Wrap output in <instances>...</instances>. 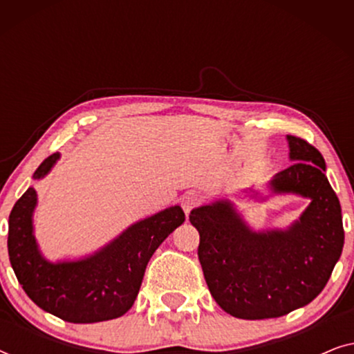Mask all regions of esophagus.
<instances>
[{"label":"esophagus","instance_id":"esophagus-1","mask_svg":"<svg viewBox=\"0 0 354 354\" xmlns=\"http://www.w3.org/2000/svg\"><path fill=\"white\" fill-rule=\"evenodd\" d=\"M200 201H201V198L195 192H190V193H187V195H183V198H182V207H183V211H185V214L187 216L190 214V211L195 206L200 205Z\"/></svg>","mask_w":354,"mask_h":354}]
</instances>
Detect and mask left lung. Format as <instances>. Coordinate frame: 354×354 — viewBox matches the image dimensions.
Masks as SVG:
<instances>
[{
    "label": "left lung",
    "mask_w": 354,
    "mask_h": 354,
    "mask_svg": "<svg viewBox=\"0 0 354 354\" xmlns=\"http://www.w3.org/2000/svg\"><path fill=\"white\" fill-rule=\"evenodd\" d=\"M293 164L270 178L272 195H298L309 205L287 229L253 230L227 200L195 207L200 258L216 303L239 319L280 317L322 292L340 259L345 232L340 201L313 145L287 135ZM254 200H266L253 188Z\"/></svg>",
    "instance_id": "8db88e82"
}]
</instances>
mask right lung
Listing matches in <instances>:
<instances>
[{
    "label": "right lung",
    "instance_id": "obj_1",
    "mask_svg": "<svg viewBox=\"0 0 354 354\" xmlns=\"http://www.w3.org/2000/svg\"><path fill=\"white\" fill-rule=\"evenodd\" d=\"M59 158V153L48 156L33 180L45 177ZM35 206L37 192L28 187L9 214V261L24 292L37 306L74 324L124 316L137 298L153 253L185 221L180 206L166 207L127 227L93 254L51 263L33 235Z\"/></svg>",
    "mask_w": 354,
    "mask_h": 354
}]
</instances>
